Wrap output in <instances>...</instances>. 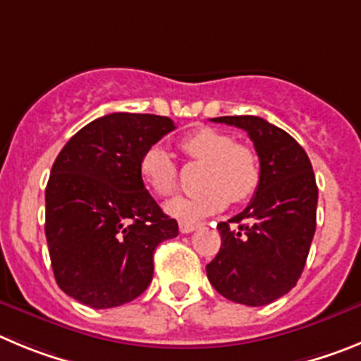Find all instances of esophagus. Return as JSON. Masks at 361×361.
Masks as SVG:
<instances>
[{"label":"esophagus","instance_id":"obj_1","mask_svg":"<svg viewBox=\"0 0 361 361\" xmlns=\"http://www.w3.org/2000/svg\"><path fill=\"white\" fill-rule=\"evenodd\" d=\"M200 226V223H190V221H180V232L181 233H190Z\"/></svg>","mask_w":361,"mask_h":361}]
</instances>
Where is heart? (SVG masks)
Instances as JSON below:
<instances>
[{"instance_id": "1", "label": "heart", "mask_w": 361, "mask_h": 361, "mask_svg": "<svg viewBox=\"0 0 361 361\" xmlns=\"http://www.w3.org/2000/svg\"><path fill=\"white\" fill-rule=\"evenodd\" d=\"M180 149L190 160L201 161L200 185L203 188L188 196H178L165 204L169 216L196 221L219 212L232 200L248 201L261 183V161L250 145L233 142L226 133L214 128H197L180 140ZM140 180L154 196H171L178 187V165L161 145L145 149L138 164Z\"/></svg>"}]
</instances>
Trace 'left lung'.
Segmentation results:
<instances>
[{
    "label": "left lung",
    "mask_w": 361,
    "mask_h": 361,
    "mask_svg": "<svg viewBox=\"0 0 361 361\" xmlns=\"http://www.w3.org/2000/svg\"><path fill=\"white\" fill-rule=\"evenodd\" d=\"M212 122L248 133L261 161V183L241 214L219 223L221 248L207 264L210 284L228 300L266 306L297 284L317 228L318 188L306 151L261 116Z\"/></svg>",
    "instance_id": "8db88e82"
}]
</instances>
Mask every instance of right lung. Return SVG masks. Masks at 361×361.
Here are the masks:
<instances>
[{
	"instance_id": "add662e5",
	"label": "right lung",
	"mask_w": 361,
	"mask_h": 361,
	"mask_svg": "<svg viewBox=\"0 0 361 361\" xmlns=\"http://www.w3.org/2000/svg\"><path fill=\"white\" fill-rule=\"evenodd\" d=\"M176 128L167 116L111 113L71 136L47 185L48 252L61 290L95 310L140 297L154 250L178 235L140 180L145 149Z\"/></svg>"
}]
</instances>
